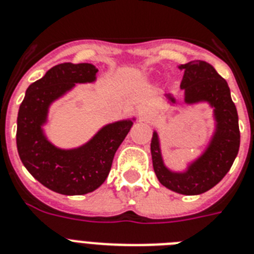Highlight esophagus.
Segmentation results:
<instances>
[{"instance_id":"34e87169","label":"esophagus","mask_w":254,"mask_h":254,"mask_svg":"<svg viewBox=\"0 0 254 254\" xmlns=\"http://www.w3.org/2000/svg\"><path fill=\"white\" fill-rule=\"evenodd\" d=\"M138 114H139L140 117H148L152 115V110L150 107H147V106H140L138 108Z\"/></svg>"}]
</instances>
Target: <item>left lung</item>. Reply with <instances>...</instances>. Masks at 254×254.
Instances as JSON below:
<instances>
[{"instance_id":"1","label":"left lung","mask_w":254,"mask_h":254,"mask_svg":"<svg viewBox=\"0 0 254 254\" xmlns=\"http://www.w3.org/2000/svg\"><path fill=\"white\" fill-rule=\"evenodd\" d=\"M183 71L181 89L185 91V103H208L213 108L214 131L209 143L199 157L183 172H174L164 164L159 134L155 130L151 140L153 170L159 182L167 189L182 195H200L214 187L231 168L239 152V117L231 99L230 87L209 63L193 61L178 65ZM170 104L176 98L165 94Z\"/></svg>"}]
</instances>
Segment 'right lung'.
<instances>
[{
    "mask_svg": "<svg viewBox=\"0 0 254 254\" xmlns=\"http://www.w3.org/2000/svg\"><path fill=\"white\" fill-rule=\"evenodd\" d=\"M98 68L90 63H62L31 84L18 112L16 147L23 165L38 182L62 195H85L106 181L117 148L135 119L115 121L76 148H59L48 139L44 125L49 108L76 84L97 80Z\"/></svg>",
    "mask_w": 254,
    "mask_h": 254,
    "instance_id": "obj_1",
    "label": "right lung"
}]
</instances>
